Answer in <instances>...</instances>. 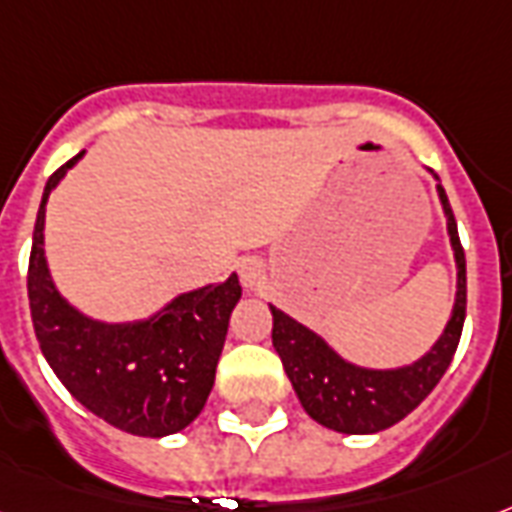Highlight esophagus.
<instances>
[{
    "instance_id": "esophagus-1",
    "label": "esophagus",
    "mask_w": 512,
    "mask_h": 512,
    "mask_svg": "<svg viewBox=\"0 0 512 512\" xmlns=\"http://www.w3.org/2000/svg\"><path fill=\"white\" fill-rule=\"evenodd\" d=\"M239 276L247 290H260L265 284V263L260 257H244L239 263Z\"/></svg>"
}]
</instances>
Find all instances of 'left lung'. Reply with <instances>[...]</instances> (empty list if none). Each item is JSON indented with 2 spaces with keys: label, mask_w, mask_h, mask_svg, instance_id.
<instances>
[{
  "label": "left lung",
  "mask_w": 512,
  "mask_h": 512,
  "mask_svg": "<svg viewBox=\"0 0 512 512\" xmlns=\"http://www.w3.org/2000/svg\"><path fill=\"white\" fill-rule=\"evenodd\" d=\"M438 198L446 214L448 239L456 260V298L446 330L424 357L403 368H362L343 360L333 346H327L322 335L300 325L282 308L271 306L273 349L282 357L284 373L292 381L300 405L322 427L343 435H373L392 427L438 386L454 360L467 308V268L454 212L443 185H438Z\"/></svg>",
  "instance_id": "left-lung-1"
}]
</instances>
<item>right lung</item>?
<instances>
[{
	"label": "right lung",
	"mask_w": 512,
	"mask_h": 512,
	"mask_svg": "<svg viewBox=\"0 0 512 512\" xmlns=\"http://www.w3.org/2000/svg\"><path fill=\"white\" fill-rule=\"evenodd\" d=\"M85 152L48 179L29 257V306L39 349L69 395L112 427L139 438H163L185 429L204 411L214 386L230 311L241 284L182 292L139 322L85 317L56 290L45 260V204L53 187Z\"/></svg>",
	"instance_id": "add662e5"
}]
</instances>
